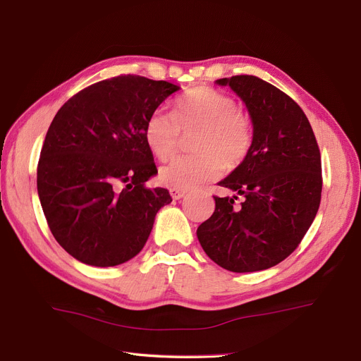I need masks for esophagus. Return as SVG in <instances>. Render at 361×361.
<instances>
[{
    "label": "esophagus",
    "instance_id": "1",
    "mask_svg": "<svg viewBox=\"0 0 361 361\" xmlns=\"http://www.w3.org/2000/svg\"><path fill=\"white\" fill-rule=\"evenodd\" d=\"M169 193H171V196L173 197V200H181V197H184L185 193H188V190L172 188V189H169Z\"/></svg>",
    "mask_w": 361,
    "mask_h": 361
}]
</instances>
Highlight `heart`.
<instances>
[{"label": "heart", "mask_w": 361, "mask_h": 361, "mask_svg": "<svg viewBox=\"0 0 361 361\" xmlns=\"http://www.w3.org/2000/svg\"><path fill=\"white\" fill-rule=\"evenodd\" d=\"M193 156H176L160 168V181L176 189H190L216 178L226 168H235L249 154L252 130L238 112L234 97L212 87H196L173 104L172 114L154 111L145 123V142L156 157L166 159L192 135Z\"/></svg>", "instance_id": "1"}]
</instances>
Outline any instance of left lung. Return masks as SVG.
Returning a JSON list of instances; mask_svg holds the SVG:
<instances>
[{"instance_id": "left-lung-1", "label": "left lung", "mask_w": 361, "mask_h": 361, "mask_svg": "<svg viewBox=\"0 0 361 361\" xmlns=\"http://www.w3.org/2000/svg\"><path fill=\"white\" fill-rule=\"evenodd\" d=\"M246 103L253 124L249 154L219 185L216 210L196 231L204 252L234 273L277 265L315 219L322 190L321 153L312 126L283 91L252 75L217 79ZM243 197L240 206L238 196Z\"/></svg>"}]
</instances>
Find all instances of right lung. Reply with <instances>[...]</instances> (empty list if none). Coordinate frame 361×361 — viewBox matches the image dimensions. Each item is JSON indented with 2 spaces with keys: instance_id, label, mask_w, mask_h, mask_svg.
<instances>
[{
  "instance_id": "add662e5",
  "label": "right lung",
  "mask_w": 361,
  "mask_h": 361,
  "mask_svg": "<svg viewBox=\"0 0 361 361\" xmlns=\"http://www.w3.org/2000/svg\"><path fill=\"white\" fill-rule=\"evenodd\" d=\"M180 87L121 75L68 99L46 133L37 192L58 244L78 261L114 267L142 250L154 217L172 197L149 189L157 173L145 123Z\"/></svg>"
}]
</instances>
